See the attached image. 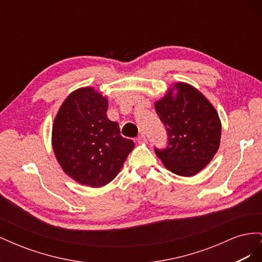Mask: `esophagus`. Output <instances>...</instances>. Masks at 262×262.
Returning a JSON list of instances; mask_svg holds the SVG:
<instances>
[{"instance_id":"1","label":"esophagus","mask_w":262,"mask_h":262,"mask_svg":"<svg viewBox=\"0 0 262 262\" xmlns=\"http://www.w3.org/2000/svg\"><path fill=\"white\" fill-rule=\"evenodd\" d=\"M137 142H138L139 144H144V143H146V138H145L144 134H141V136H139V137L137 138Z\"/></svg>"}]
</instances>
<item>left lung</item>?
I'll use <instances>...</instances> for the list:
<instances>
[{"instance_id": "left-lung-1", "label": "left lung", "mask_w": 262, "mask_h": 262, "mask_svg": "<svg viewBox=\"0 0 262 262\" xmlns=\"http://www.w3.org/2000/svg\"><path fill=\"white\" fill-rule=\"evenodd\" d=\"M155 109L168 137L167 146L155 147L156 155L176 175L194 176L220 146L222 126L215 108L193 86L176 83L155 102Z\"/></svg>"}]
</instances>
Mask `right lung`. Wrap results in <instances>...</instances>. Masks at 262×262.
I'll list each match as a JSON object with an SVG mask.
<instances>
[{
    "mask_svg": "<svg viewBox=\"0 0 262 262\" xmlns=\"http://www.w3.org/2000/svg\"><path fill=\"white\" fill-rule=\"evenodd\" d=\"M108 100L93 87L70 94L52 128L55 157L68 176L93 188L112 181L134 147L107 117Z\"/></svg>",
    "mask_w": 262,
    "mask_h": 262,
    "instance_id": "right-lung-1",
    "label": "right lung"
}]
</instances>
